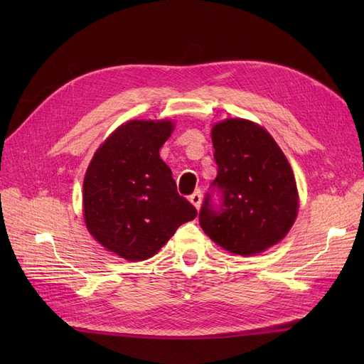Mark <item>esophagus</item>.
Instances as JSON below:
<instances>
[{
	"label": "esophagus",
	"instance_id": "esophagus-1",
	"mask_svg": "<svg viewBox=\"0 0 364 364\" xmlns=\"http://www.w3.org/2000/svg\"><path fill=\"white\" fill-rule=\"evenodd\" d=\"M190 202L194 205L196 209H200V205H202V193H200V191H194V193L190 196Z\"/></svg>",
	"mask_w": 364,
	"mask_h": 364
}]
</instances>
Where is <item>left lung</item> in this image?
I'll list each match as a JSON object with an SVG mask.
<instances>
[{
    "label": "left lung",
    "instance_id": "8db88e82",
    "mask_svg": "<svg viewBox=\"0 0 364 364\" xmlns=\"http://www.w3.org/2000/svg\"><path fill=\"white\" fill-rule=\"evenodd\" d=\"M211 138L218 165L214 185L223 190L225 208L215 213L206 197L199 218L203 232L241 257L278 245L299 211L291 165L278 142L246 118L218 121Z\"/></svg>",
    "mask_w": 364,
    "mask_h": 364
}]
</instances>
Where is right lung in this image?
I'll return each mask as SVG.
<instances>
[{"mask_svg": "<svg viewBox=\"0 0 364 364\" xmlns=\"http://www.w3.org/2000/svg\"><path fill=\"white\" fill-rule=\"evenodd\" d=\"M174 130L171 119H129L94 153L83 181L87 232L127 261L151 258L196 208L178 194L159 150Z\"/></svg>", "mask_w": 364, "mask_h": 364, "instance_id": "add662e5", "label": "right lung"}]
</instances>
